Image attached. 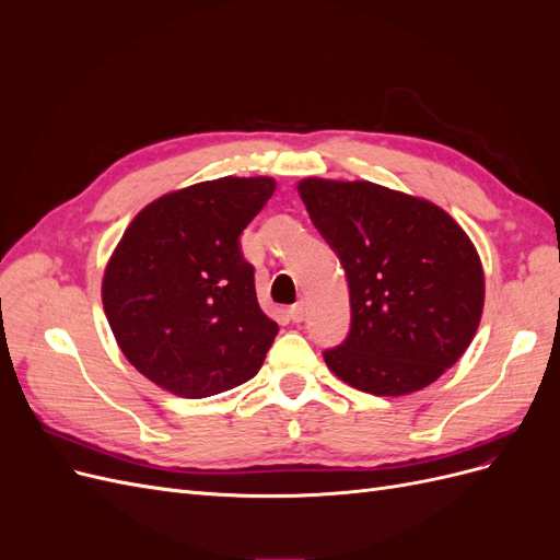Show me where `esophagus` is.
Instances as JSON below:
<instances>
[{"instance_id": "34e87169", "label": "esophagus", "mask_w": 560, "mask_h": 560, "mask_svg": "<svg viewBox=\"0 0 560 560\" xmlns=\"http://www.w3.org/2000/svg\"><path fill=\"white\" fill-rule=\"evenodd\" d=\"M290 317L292 322H303V317H306V301H296L290 308Z\"/></svg>"}]
</instances>
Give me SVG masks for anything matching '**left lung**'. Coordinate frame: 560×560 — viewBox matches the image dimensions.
Instances as JSON below:
<instances>
[{"instance_id":"left-lung-1","label":"left lung","mask_w":560,"mask_h":560,"mask_svg":"<svg viewBox=\"0 0 560 560\" xmlns=\"http://www.w3.org/2000/svg\"><path fill=\"white\" fill-rule=\"evenodd\" d=\"M311 222L336 252L350 290L348 338L325 362L378 397L428 387L471 343L483 268L467 233L434 202L374 182H299Z\"/></svg>"}]
</instances>
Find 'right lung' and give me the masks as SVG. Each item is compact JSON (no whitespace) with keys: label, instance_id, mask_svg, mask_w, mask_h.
Wrapping results in <instances>:
<instances>
[{"label":"right lung","instance_id":"obj_1","mask_svg":"<svg viewBox=\"0 0 560 560\" xmlns=\"http://www.w3.org/2000/svg\"><path fill=\"white\" fill-rule=\"evenodd\" d=\"M276 191L222 177L165 194L132 219L103 278L116 343L151 383L202 399L257 376L278 325L257 301L241 233Z\"/></svg>","mask_w":560,"mask_h":560}]
</instances>
